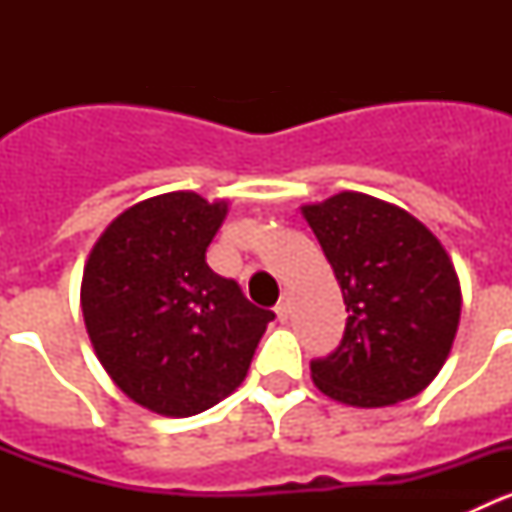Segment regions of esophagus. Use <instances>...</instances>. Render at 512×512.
<instances>
[{
  "instance_id": "obj_1",
  "label": "esophagus",
  "mask_w": 512,
  "mask_h": 512,
  "mask_svg": "<svg viewBox=\"0 0 512 512\" xmlns=\"http://www.w3.org/2000/svg\"><path fill=\"white\" fill-rule=\"evenodd\" d=\"M274 312H277V318L282 320V323H287V318H289V300H287V297H284V300H279V305L274 307Z\"/></svg>"
}]
</instances>
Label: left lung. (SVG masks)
<instances>
[{"label":"left lung","mask_w":512,"mask_h":512,"mask_svg":"<svg viewBox=\"0 0 512 512\" xmlns=\"http://www.w3.org/2000/svg\"><path fill=\"white\" fill-rule=\"evenodd\" d=\"M341 287V346L312 361V382L351 408H387L436 379L454 346L461 287L454 261L408 210L364 192L302 205Z\"/></svg>","instance_id":"1"}]
</instances>
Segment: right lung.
I'll return each instance as SVG.
<instances>
[{"instance_id":"1","label":"right lung","mask_w":512,"mask_h":512,"mask_svg":"<svg viewBox=\"0 0 512 512\" xmlns=\"http://www.w3.org/2000/svg\"><path fill=\"white\" fill-rule=\"evenodd\" d=\"M228 200L166 192L128 207L94 243L81 312L99 364L135 405L189 418L235 392L274 312L207 266Z\"/></svg>"}]
</instances>
